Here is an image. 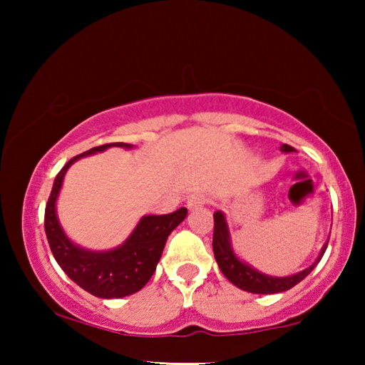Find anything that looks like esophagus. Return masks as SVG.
<instances>
[{"label":"esophagus","mask_w":365,"mask_h":365,"mask_svg":"<svg viewBox=\"0 0 365 365\" xmlns=\"http://www.w3.org/2000/svg\"><path fill=\"white\" fill-rule=\"evenodd\" d=\"M205 205H206V197L200 195V193L191 195L188 197V201H187V206H188V209H191V211H193V209H200L201 206H205Z\"/></svg>","instance_id":"obj_1"}]
</instances>
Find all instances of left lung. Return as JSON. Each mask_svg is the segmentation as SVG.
<instances>
[{"label": "left lung", "mask_w": 365, "mask_h": 365, "mask_svg": "<svg viewBox=\"0 0 365 365\" xmlns=\"http://www.w3.org/2000/svg\"><path fill=\"white\" fill-rule=\"evenodd\" d=\"M280 151L294 153L296 150L289 145H282ZM327 245H329V240L324 243L316 261H314L304 270H299L296 272V274L287 275V277L269 275V274H264L261 270H257L256 267H252V265H250L248 262H245L243 259L238 257V255L233 250L232 235H230V228H228V224H227L225 214L222 211L214 212L212 250H214L215 261H217L219 269L222 270V274L227 277L228 282L248 293H255V294L283 293L287 292V289L293 288L294 285H298L301 280H304L306 277L311 274L314 267L319 264L320 259H322L324 252L327 250Z\"/></svg>", "instance_id": "8db88e82"}]
</instances>
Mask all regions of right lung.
Segmentation results:
<instances>
[{
	"instance_id": "right-lung-1",
	"label": "right lung",
	"mask_w": 365,
	"mask_h": 365,
	"mask_svg": "<svg viewBox=\"0 0 365 365\" xmlns=\"http://www.w3.org/2000/svg\"><path fill=\"white\" fill-rule=\"evenodd\" d=\"M113 146L125 148V150L133 148V145L128 143H109L95 146L72 158L54 178L51 195L48 197L45 209L46 238L61 269L85 292L104 299L133 294L150 282L163 256L168 237L188 214L187 209L180 207L172 214L143 215L125 242L108 251L86 250L73 243L61 227L56 211V201L64 177L71 165L78 159L103 153Z\"/></svg>"
}]
</instances>
